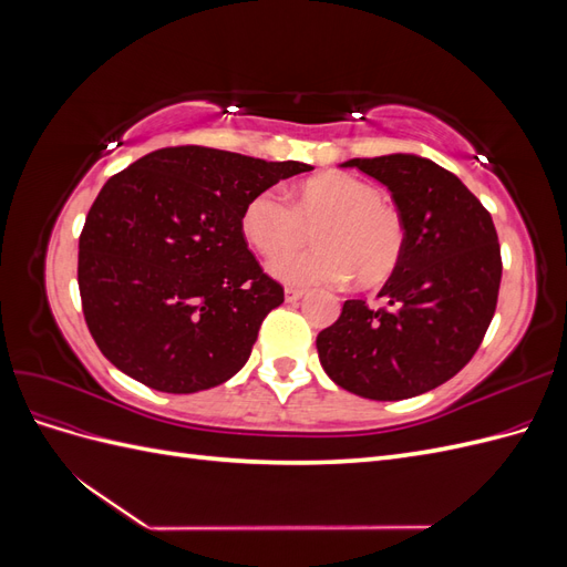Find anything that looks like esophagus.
I'll return each instance as SVG.
<instances>
[{
	"instance_id": "34e87169",
	"label": "esophagus",
	"mask_w": 567,
	"mask_h": 567,
	"mask_svg": "<svg viewBox=\"0 0 567 567\" xmlns=\"http://www.w3.org/2000/svg\"><path fill=\"white\" fill-rule=\"evenodd\" d=\"M284 296H286V302H298L300 298H305V288L288 286V288L284 290Z\"/></svg>"
}]
</instances>
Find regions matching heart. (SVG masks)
<instances>
[{"label": "heart", "mask_w": 567, "mask_h": 567, "mask_svg": "<svg viewBox=\"0 0 567 567\" xmlns=\"http://www.w3.org/2000/svg\"><path fill=\"white\" fill-rule=\"evenodd\" d=\"M379 186L348 173L302 182L293 200L277 188L255 194L244 208L246 241L267 257L301 245L318 227L320 246L277 257L271 274L286 284H340L354 277L364 288L381 286L400 267L406 229L402 215L381 200Z\"/></svg>", "instance_id": "b5f03b06"}]
</instances>
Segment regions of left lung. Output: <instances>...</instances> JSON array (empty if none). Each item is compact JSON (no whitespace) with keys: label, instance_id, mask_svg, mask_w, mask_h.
<instances>
[{"label":"left lung","instance_id":"8db88e82","mask_svg":"<svg viewBox=\"0 0 567 567\" xmlns=\"http://www.w3.org/2000/svg\"><path fill=\"white\" fill-rule=\"evenodd\" d=\"M342 167L388 186L406 244L379 293L388 305L371 310L346 300L338 321L317 336L319 362L359 398H414L447 383L483 342L499 298V238L483 203L433 161L390 153Z\"/></svg>","mask_w":567,"mask_h":567}]
</instances>
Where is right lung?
<instances>
[{
    "label": "right lung",
    "instance_id": "1",
    "mask_svg": "<svg viewBox=\"0 0 567 567\" xmlns=\"http://www.w3.org/2000/svg\"><path fill=\"white\" fill-rule=\"evenodd\" d=\"M310 169L177 146L113 175L84 219L78 257L84 321L109 362L173 394L241 371L260 323L284 302L248 250L244 208Z\"/></svg>",
    "mask_w": 567,
    "mask_h": 567
}]
</instances>
